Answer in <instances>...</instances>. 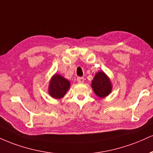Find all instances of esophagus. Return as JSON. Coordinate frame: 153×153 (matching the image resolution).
<instances>
[{
	"instance_id": "esophagus-1",
	"label": "esophagus",
	"mask_w": 153,
	"mask_h": 153,
	"mask_svg": "<svg viewBox=\"0 0 153 153\" xmlns=\"http://www.w3.org/2000/svg\"><path fill=\"white\" fill-rule=\"evenodd\" d=\"M77 80H78V82H84L85 78H83V77H78Z\"/></svg>"
}]
</instances>
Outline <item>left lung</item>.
<instances>
[{"mask_svg": "<svg viewBox=\"0 0 153 153\" xmlns=\"http://www.w3.org/2000/svg\"><path fill=\"white\" fill-rule=\"evenodd\" d=\"M92 88L95 93L100 97H105L110 94L112 85L110 79L103 72H98L92 81Z\"/></svg>", "mask_w": 153, "mask_h": 153, "instance_id": "left-lung-1", "label": "left lung"}]
</instances>
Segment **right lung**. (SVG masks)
Here are the masks:
<instances>
[{
    "mask_svg": "<svg viewBox=\"0 0 153 153\" xmlns=\"http://www.w3.org/2000/svg\"><path fill=\"white\" fill-rule=\"evenodd\" d=\"M70 88V82L61 75L56 74L51 79L49 85V94L53 98H62Z\"/></svg>",
    "mask_w": 153,
    "mask_h": 153,
    "instance_id": "obj_1",
    "label": "right lung"
}]
</instances>
